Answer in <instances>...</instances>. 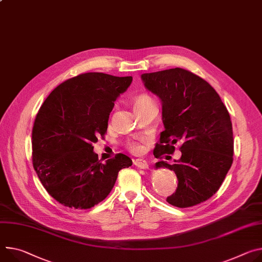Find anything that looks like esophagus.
<instances>
[{"instance_id":"obj_1","label":"esophagus","mask_w":262,"mask_h":262,"mask_svg":"<svg viewBox=\"0 0 262 262\" xmlns=\"http://www.w3.org/2000/svg\"><path fill=\"white\" fill-rule=\"evenodd\" d=\"M134 165L137 166L138 168H142V169H145L148 167V164L145 160L143 159H136L134 160Z\"/></svg>"}]
</instances>
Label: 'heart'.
<instances>
[{"label":"heart","instance_id":"b5f03b06","mask_svg":"<svg viewBox=\"0 0 262 262\" xmlns=\"http://www.w3.org/2000/svg\"><path fill=\"white\" fill-rule=\"evenodd\" d=\"M149 103H155V100L152 99L151 96H149L148 94H140L138 95V96L136 97L135 99V110L143 106V105H146V104H149ZM147 137H140L138 138L137 140H130L127 142L126 144V147L127 149L133 152V154H139L142 151V149H143V146H142V143H144V142L147 141Z\"/></svg>","mask_w":262,"mask_h":262}]
</instances>
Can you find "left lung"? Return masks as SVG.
Here are the masks:
<instances>
[{
  "label": "left lung",
  "instance_id": "8db88e82",
  "mask_svg": "<svg viewBox=\"0 0 262 262\" xmlns=\"http://www.w3.org/2000/svg\"><path fill=\"white\" fill-rule=\"evenodd\" d=\"M142 79L163 102L165 129L154 156L162 159L181 144L182 157L174 164L156 163L157 167L173 170L178 178L176 192L166 201L188 208L209 200L233 163V129L226 105L206 80L182 68L142 74Z\"/></svg>",
  "mask_w": 262,
  "mask_h": 262
}]
</instances>
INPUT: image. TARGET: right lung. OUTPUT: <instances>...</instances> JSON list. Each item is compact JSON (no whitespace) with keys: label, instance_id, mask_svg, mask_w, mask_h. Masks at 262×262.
<instances>
[{"label":"right lung","instance_id":"obj_1","mask_svg":"<svg viewBox=\"0 0 262 262\" xmlns=\"http://www.w3.org/2000/svg\"><path fill=\"white\" fill-rule=\"evenodd\" d=\"M133 77L82 73L56 86L39 107L32 128V164L45 189L61 205L90 209L133 165L123 154L102 163L93 143L104 138L115 101Z\"/></svg>","mask_w":262,"mask_h":262}]
</instances>
